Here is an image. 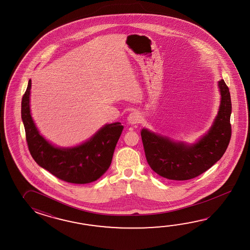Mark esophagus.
I'll use <instances>...</instances> for the list:
<instances>
[{"instance_id":"34e87169","label":"esophagus","mask_w":250,"mask_h":250,"mask_svg":"<svg viewBox=\"0 0 250 250\" xmlns=\"http://www.w3.org/2000/svg\"><path fill=\"white\" fill-rule=\"evenodd\" d=\"M140 121H141V116H140L139 112H130V114L127 117V123L131 125L138 124L140 123Z\"/></svg>"}]
</instances>
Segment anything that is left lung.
Instances as JSON below:
<instances>
[{"mask_svg": "<svg viewBox=\"0 0 250 250\" xmlns=\"http://www.w3.org/2000/svg\"><path fill=\"white\" fill-rule=\"evenodd\" d=\"M221 94L216 117L208 132L197 142L175 141L142 128L141 138L146 161L158 175L170 181H187L202 174L222 158L231 136V101L224 80L218 81Z\"/></svg>", "mask_w": 250, "mask_h": 250, "instance_id": "obj_1", "label": "left lung"}]
</instances>
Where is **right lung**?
Wrapping results in <instances>:
<instances>
[{
  "mask_svg": "<svg viewBox=\"0 0 250 250\" xmlns=\"http://www.w3.org/2000/svg\"><path fill=\"white\" fill-rule=\"evenodd\" d=\"M31 80L22 97L21 118L29 152L39 166L62 181L86 184L104 175L112 163L118 140L123 132L121 123L99 128L85 142L70 147H59L42 137L30 112Z\"/></svg>",
  "mask_w": 250,
  "mask_h": 250,
  "instance_id": "add662e5",
  "label": "right lung"
}]
</instances>
